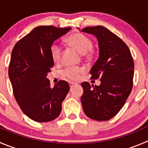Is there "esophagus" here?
Wrapping results in <instances>:
<instances>
[{
  "label": "esophagus",
  "mask_w": 148,
  "mask_h": 148,
  "mask_svg": "<svg viewBox=\"0 0 148 148\" xmlns=\"http://www.w3.org/2000/svg\"><path fill=\"white\" fill-rule=\"evenodd\" d=\"M69 84H70V88H72V87L73 86L75 85V83H73V82H70L69 83Z\"/></svg>",
  "instance_id": "esophagus-1"
}]
</instances>
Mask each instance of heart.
I'll use <instances>...</instances> for the list:
<instances>
[{"label":"heart","mask_w":148,"mask_h":148,"mask_svg":"<svg viewBox=\"0 0 148 148\" xmlns=\"http://www.w3.org/2000/svg\"><path fill=\"white\" fill-rule=\"evenodd\" d=\"M66 41L68 45L76 49L80 54H84L86 57L91 56L88 51L92 49L93 43L91 39L85 35L80 33H74L69 36ZM50 51L52 60L55 63L60 62L62 57V48L57 43H54L51 46ZM83 71L84 69L82 67H67L62 71V75L69 81H74L78 79L79 74Z\"/></svg>","instance_id":"1"}]
</instances>
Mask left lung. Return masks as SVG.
<instances>
[{"label":"left lung","instance_id":"1","mask_svg":"<svg viewBox=\"0 0 148 148\" xmlns=\"http://www.w3.org/2000/svg\"><path fill=\"white\" fill-rule=\"evenodd\" d=\"M82 32L96 36L99 56L90 70L99 86L83 82L81 103L84 113L93 120L104 121L114 117L124 105L133 87V57L127 45L102 26L88 27Z\"/></svg>","mask_w":148,"mask_h":148}]
</instances>
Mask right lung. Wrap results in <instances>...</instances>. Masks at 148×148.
<instances>
[{"instance_id":"1","label":"right lung","mask_w":148,"mask_h":148,"mask_svg":"<svg viewBox=\"0 0 148 148\" xmlns=\"http://www.w3.org/2000/svg\"><path fill=\"white\" fill-rule=\"evenodd\" d=\"M70 27L39 26L15 44L8 67L14 97L22 112L35 121L49 122L60 115L70 90L65 81L51 88L46 78L54 66L51 46Z\"/></svg>"}]
</instances>
